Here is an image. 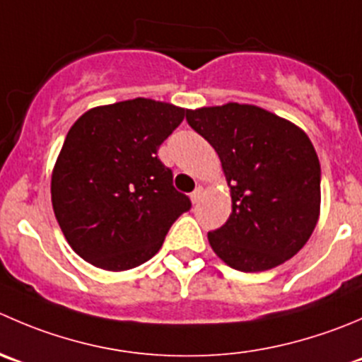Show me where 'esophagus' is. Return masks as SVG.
<instances>
[{
    "label": "esophagus",
    "mask_w": 362,
    "mask_h": 362,
    "mask_svg": "<svg viewBox=\"0 0 362 362\" xmlns=\"http://www.w3.org/2000/svg\"><path fill=\"white\" fill-rule=\"evenodd\" d=\"M202 196H203V187H196L194 191L191 192V202L198 203L199 199H202Z\"/></svg>",
    "instance_id": "1"
}]
</instances>
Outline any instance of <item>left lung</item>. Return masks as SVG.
Wrapping results in <instances>:
<instances>
[{
	"instance_id": "obj_1",
	"label": "left lung",
	"mask_w": 362,
	"mask_h": 362,
	"mask_svg": "<svg viewBox=\"0 0 362 362\" xmlns=\"http://www.w3.org/2000/svg\"><path fill=\"white\" fill-rule=\"evenodd\" d=\"M187 122L217 152L231 214L210 247L231 269L262 272L296 256L320 216V163L306 132L252 104L187 110Z\"/></svg>"
}]
</instances>
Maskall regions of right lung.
I'll use <instances>...</instances> for the list:
<instances>
[{"mask_svg": "<svg viewBox=\"0 0 362 362\" xmlns=\"http://www.w3.org/2000/svg\"><path fill=\"white\" fill-rule=\"evenodd\" d=\"M187 110L152 99L97 106L70 127L52 168L51 202L70 247L104 270L134 269L191 209L157 157Z\"/></svg>", "mask_w": 362, "mask_h": 362, "instance_id": "add662e5", "label": "right lung"}]
</instances>
